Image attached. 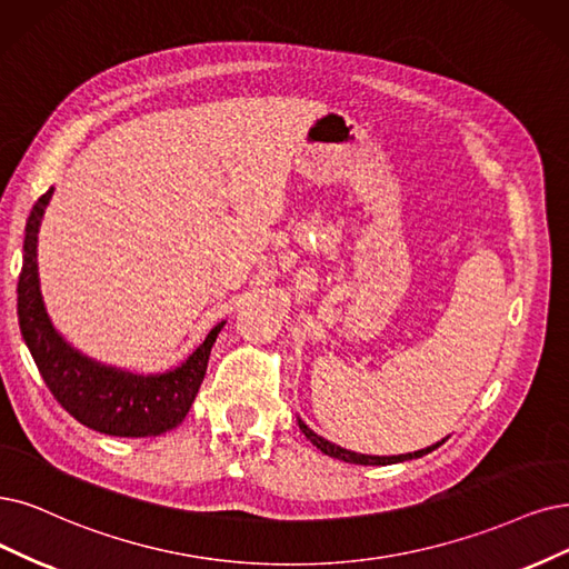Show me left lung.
<instances>
[{"instance_id": "obj_1", "label": "left lung", "mask_w": 569, "mask_h": 569, "mask_svg": "<svg viewBox=\"0 0 569 569\" xmlns=\"http://www.w3.org/2000/svg\"><path fill=\"white\" fill-rule=\"evenodd\" d=\"M298 427H300V431L307 436V440H311V443L317 446L323 455L335 457V459H342V461H349V465H361V467H387V465H398V461L419 459V457H425V455L433 452L436 448L443 446L446 440L450 438V436H448V438H443V440H438V443H433V446H429V448H425V450H415V452H406V455H391V457H377V455H361V452H353V450H347V448H340V446L330 443V440H326L323 436L313 433V431L302 422L300 417H298Z\"/></svg>"}]
</instances>
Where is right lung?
I'll use <instances>...</instances> for the list:
<instances>
[{
    "label": "right lung",
    "mask_w": 569,
    "mask_h": 569,
    "mask_svg": "<svg viewBox=\"0 0 569 569\" xmlns=\"http://www.w3.org/2000/svg\"><path fill=\"white\" fill-rule=\"evenodd\" d=\"M53 187L30 210L23 243V269L18 279V321L32 359L56 401L77 422L119 438L161 436L176 429L192 408L203 382L210 349L224 321L187 359L166 372L140 375L100 363L74 349L56 330L39 286L37 241Z\"/></svg>",
    "instance_id": "add662e5"
}]
</instances>
